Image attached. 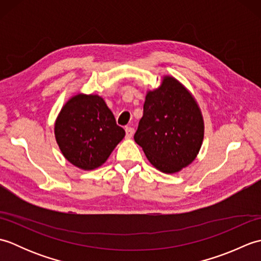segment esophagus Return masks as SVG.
Returning <instances> with one entry per match:
<instances>
[{"mask_svg":"<svg viewBox=\"0 0 261 261\" xmlns=\"http://www.w3.org/2000/svg\"><path fill=\"white\" fill-rule=\"evenodd\" d=\"M134 134H135V130L132 129V127H130V126H126L125 127V137L126 138H132V136H134Z\"/></svg>","mask_w":261,"mask_h":261,"instance_id":"esophagus-1","label":"esophagus"}]
</instances>
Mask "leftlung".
<instances>
[{"instance_id":"left-lung-1","label":"left lung","mask_w":261,"mask_h":261,"mask_svg":"<svg viewBox=\"0 0 261 261\" xmlns=\"http://www.w3.org/2000/svg\"><path fill=\"white\" fill-rule=\"evenodd\" d=\"M204 138L203 115L192 93L173 76L148 91L135 135L150 164L166 174L194 162Z\"/></svg>"}]
</instances>
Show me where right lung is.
Here are the masks:
<instances>
[{
  "label": "right lung",
  "instance_id": "add662e5",
  "mask_svg": "<svg viewBox=\"0 0 261 261\" xmlns=\"http://www.w3.org/2000/svg\"><path fill=\"white\" fill-rule=\"evenodd\" d=\"M124 136L112 111L96 94L80 93L69 98L55 122L60 151L70 164L84 170L102 166Z\"/></svg>",
  "mask_w": 261,
  "mask_h": 261
}]
</instances>
